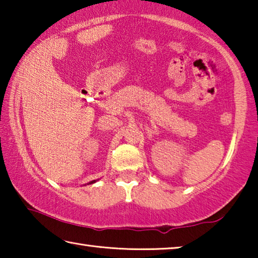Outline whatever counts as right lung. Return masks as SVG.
<instances>
[{
  "label": "right lung",
  "mask_w": 258,
  "mask_h": 258,
  "mask_svg": "<svg viewBox=\"0 0 258 258\" xmlns=\"http://www.w3.org/2000/svg\"><path fill=\"white\" fill-rule=\"evenodd\" d=\"M94 182H95V181H91V182L89 183V184H92V183H94Z\"/></svg>",
  "instance_id": "obj_1"
}]
</instances>
